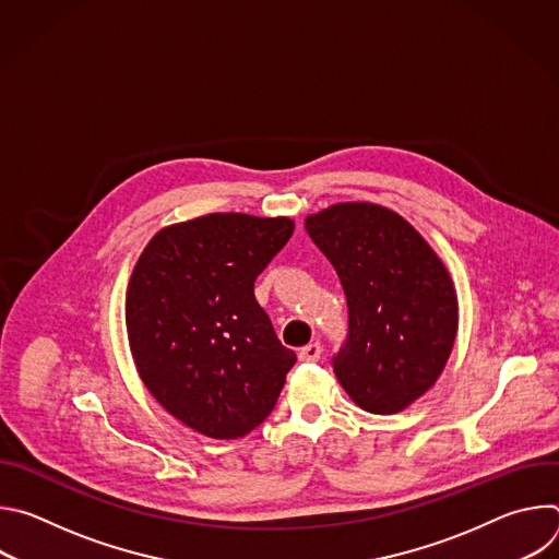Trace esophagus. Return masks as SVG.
<instances>
[{"label":"esophagus","instance_id":"34e87169","mask_svg":"<svg viewBox=\"0 0 559 559\" xmlns=\"http://www.w3.org/2000/svg\"><path fill=\"white\" fill-rule=\"evenodd\" d=\"M321 354H323L321 343H309V345H305V347L298 352V358H300L302 362H316L318 358H321Z\"/></svg>","mask_w":559,"mask_h":559}]
</instances>
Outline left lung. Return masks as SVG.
I'll use <instances>...</instances> for the list:
<instances>
[{"instance_id":"left-lung-1","label":"left lung","mask_w":559,"mask_h":559,"mask_svg":"<svg viewBox=\"0 0 559 559\" xmlns=\"http://www.w3.org/2000/svg\"><path fill=\"white\" fill-rule=\"evenodd\" d=\"M305 229L345 289L349 332L334 373L352 401L389 416L433 386L457 332L451 276L425 238L373 203H338Z\"/></svg>"}]
</instances>
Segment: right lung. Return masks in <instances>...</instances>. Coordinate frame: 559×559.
<instances>
[{
  "label": "right lung",
  "mask_w": 559,
  "mask_h": 559,
  "mask_svg": "<svg viewBox=\"0 0 559 559\" xmlns=\"http://www.w3.org/2000/svg\"><path fill=\"white\" fill-rule=\"evenodd\" d=\"M292 231L287 216L205 214L156 231L132 270L126 328L136 371L158 405L207 438L259 427L296 362L254 296Z\"/></svg>",
  "instance_id": "1"
}]
</instances>
